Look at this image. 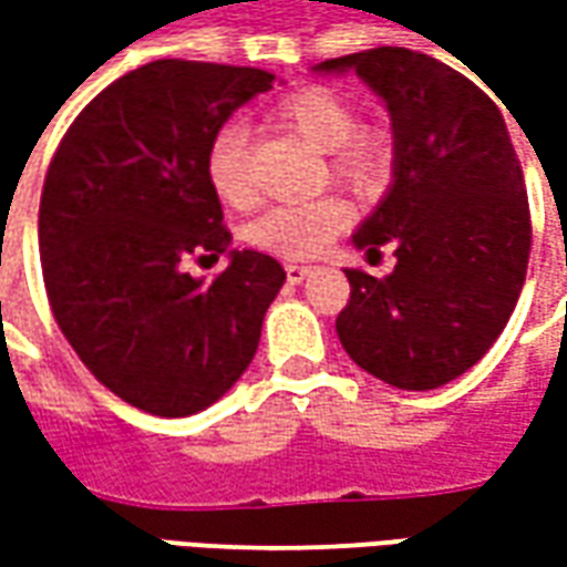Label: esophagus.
I'll return each instance as SVG.
<instances>
[{"label":"esophagus","mask_w":567,"mask_h":567,"mask_svg":"<svg viewBox=\"0 0 567 567\" xmlns=\"http://www.w3.org/2000/svg\"><path fill=\"white\" fill-rule=\"evenodd\" d=\"M312 271H316V265H299V261H290V265H287V280H290V284H302V280H306Z\"/></svg>","instance_id":"obj_1"}]
</instances>
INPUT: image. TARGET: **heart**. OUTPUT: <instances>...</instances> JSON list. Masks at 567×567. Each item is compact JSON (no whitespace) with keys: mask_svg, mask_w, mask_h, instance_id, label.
Instances as JSON below:
<instances>
[{"mask_svg":"<svg viewBox=\"0 0 567 567\" xmlns=\"http://www.w3.org/2000/svg\"><path fill=\"white\" fill-rule=\"evenodd\" d=\"M277 122L290 128L309 147L328 154L331 173L360 192L379 188L391 173V142L381 132H360V113L350 100L331 87L296 91L277 106ZM207 183L229 207H249L255 186L249 173V138L246 128L227 122L207 144ZM350 224V207L338 195L312 202L268 207L251 220L249 243L287 258H309L324 251Z\"/></svg>","mask_w":567,"mask_h":567,"instance_id":"b5f03b06","label":"heart"}]
</instances>
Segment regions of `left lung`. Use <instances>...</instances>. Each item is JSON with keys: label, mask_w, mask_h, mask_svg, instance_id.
I'll return each instance as SVG.
<instances>
[{"label": "left lung", "mask_w": 567, "mask_h": 567, "mask_svg": "<svg viewBox=\"0 0 567 567\" xmlns=\"http://www.w3.org/2000/svg\"><path fill=\"white\" fill-rule=\"evenodd\" d=\"M357 75L391 116V186L353 233L394 271L347 268L338 338L369 375L403 391L442 388L486 357L527 277L530 207L508 125L470 78L425 53L379 47L318 62Z\"/></svg>", "instance_id": "8db88e82"}]
</instances>
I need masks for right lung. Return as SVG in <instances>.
Segmentation results:
<instances>
[{"instance_id": "obj_1", "label": "right lung", "mask_w": 567, "mask_h": 567, "mask_svg": "<svg viewBox=\"0 0 567 567\" xmlns=\"http://www.w3.org/2000/svg\"><path fill=\"white\" fill-rule=\"evenodd\" d=\"M261 69L157 59L113 81L72 122L40 198V258L55 324L116 398L192 416L249 369L287 271L229 249L207 144L251 97ZM192 254L228 258L210 285Z\"/></svg>"}]
</instances>
